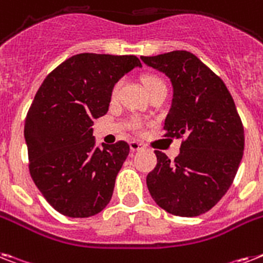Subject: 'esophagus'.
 Here are the masks:
<instances>
[{"label": "esophagus", "mask_w": 263, "mask_h": 263, "mask_svg": "<svg viewBox=\"0 0 263 263\" xmlns=\"http://www.w3.org/2000/svg\"><path fill=\"white\" fill-rule=\"evenodd\" d=\"M129 147H131L132 151H139L144 148V146H143L142 143L136 142V140H131V142H129Z\"/></svg>", "instance_id": "34e87169"}]
</instances>
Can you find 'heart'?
Returning a JSON list of instances; mask_svg holds the SVG:
<instances>
[{
	"instance_id": "obj_1",
	"label": "heart",
	"mask_w": 263,
	"mask_h": 263,
	"mask_svg": "<svg viewBox=\"0 0 263 263\" xmlns=\"http://www.w3.org/2000/svg\"><path fill=\"white\" fill-rule=\"evenodd\" d=\"M143 82H144V85H146L147 87V90L150 89V87L153 86H157V85H161V83H165L163 81L159 78V77L157 76H147L143 78ZM120 87H121V81H119V82L115 83V86H113L112 89V93H110V96H112V98H116L117 95H119V91H120ZM136 128L140 127V123L139 121H136V124H135Z\"/></svg>"
}]
</instances>
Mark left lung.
Instances as JSON below:
<instances>
[{"mask_svg": "<svg viewBox=\"0 0 263 263\" xmlns=\"http://www.w3.org/2000/svg\"><path fill=\"white\" fill-rule=\"evenodd\" d=\"M142 61L172 80L174 95L163 136L182 139L174 161L155 150L158 163L147 176L148 192L172 215H202L227 193L242 161L245 129L235 102L220 77L189 51Z\"/></svg>", "mask_w": 263, "mask_h": 263, "instance_id": "8db88e82", "label": "left lung"}]
</instances>
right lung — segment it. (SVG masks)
Here are the masks:
<instances>
[{"instance_id":"right-lung-1","label":"right lung","mask_w":263,"mask_h":263,"mask_svg":"<svg viewBox=\"0 0 263 263\" xmlns=\"http://www.w3.org/2000/svg\"><path fill=\"white\" fill-rule=\"evenodd\" d=\"M142 66L135 55L78 54L46 77L25 117L29 173L48 204L69 217L108 205L129 144L95 147L91 124L108 112L115 83Z\"/></svg>"}]
</instances>
